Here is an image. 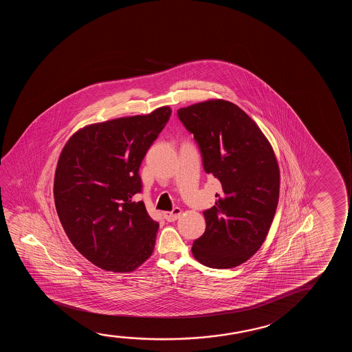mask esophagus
I'll use <instances>...</instances> for the list:
<instances>
[{
    "label": "esophagus",
    "mask_w": 352,
    "mask_h": 352,
    "mask_svg": "<svg viewBox=\"0 0 352 352\" xmlns=\"http://www.w3.org/2000/svg\"><path fill=\"white\" fill-rule=\"evenodd\" d=\"M182 214H183V210L180 208H175L172 212H164V217L167 221L172 222L178 220L179 217H182Z\"/></svg>",
    "instance_id": "1"
}]
</instances>
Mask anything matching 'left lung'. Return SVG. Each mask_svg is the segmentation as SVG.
Returning <instances> with one entry per match:
<instances>
[{"mask_svg": "<svg viewBox=\"0 0 352 352\" xmlns=\"http://www.w3.org/2000/svg\"><path fill=\"white\" fill-rule=\"evenodd\" d=\"M193 133L203 167L221 183L215 206L203 212L206 232L193 241L202 265L227 270L255 255L278 207L279 164L255 121L232 102L208 100L178 109Z\"/></svg>", "mask_w": 352, "mask_h": 352, "instance_id": "obj_1", "label": "left lung"}]
</instances>
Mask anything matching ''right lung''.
Returning a JSON list of instances; mask_svg holds the SVG:
<instances>
[{
	"label": "right lung",
	"mask_w": 352,
	"mask_h": 352,
	"mask_svg": "<svg viewBox=\"0 0 352 352\" xmlns=\"http://www.w3.org/2000/svg\"><path fill=\"white\" fill-rule=\"evenodd\" d=\"M172 109L124 116L78 130L58 157L54 199L73 246L102 270L127 273L149 258L159 223L135 202L140 164Z\"/></svg>",
	"instance_id": "add662e5"
}]
</instances>
